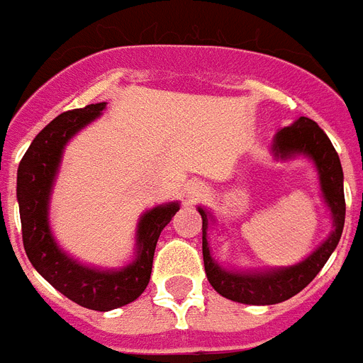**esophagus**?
I'll return each mask as SVG.
<instances>
[{"label": "esophagus", "mask_w": 363, "mask_h": 363, "mask_svg": "<svg viewBox=\"0 0 363 363\" xmlns=\"http://www.w3.org/2000/svg\"><path fill=\"white\" fill-rule=\"evenodd\" d=\"M206 193V189L204 187H202V185H193V187H191L189 189V199H199V196H202Z\"/></svg>", "instance_id": "34e87169"}]
</instances>
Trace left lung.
<instances>
[{"label": "left lung", "mask_w": 363, "mask_h": 363, "mask_svg": "<svg viewBox=\"0 0 363 363\" xmlns=\"http://www.w3.org/2000/svg\"><path fill=\"white\" fill-rule=\"evenodd\" d=\"M275 153L279 157H291L294 153H306L315 161L320 174V187L324 199L328 202L333 216L332 236L320 247L307 257L303 262L291 268L275 269L266 274H234L217 266L210 257V247L206 240L208 230V213L199 208L202 216V255H204V268L210 285L221 296L232 301L249 303V306H272L279 303L306 289L315 275L320 272L333 249L337 247L339 238L343 234L345 225V193H343V168L341 161L332 146L326 133L309 118H300L291 127L281 129L275 136Z\"/></svg>", "instance_id": "1"}]
</instances>
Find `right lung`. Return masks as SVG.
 Listing matches in <instances>:
<instances>
[{
    "mask_svg": "<svg viewBox=\"0 0 363 363\" xmlns=\"http://www.w3.org/2000/svg\"><path fill=\"white\" fill-rule=\"evenodd\" d=\"M104 108V103L88 104L86 108L67 110L35 136L20 161L16 196L22 221V242L33 268L78 306L94 311H110L131 303L150 283L153 253L159 234L176 216V202L157 206L144 213L138 223V255L133 264L120 272H99L69 259L54 242L48 228V196L57 172L63 146L78 129L88 125Z\"/></svg>",
    "mask_w": 363,
    "mask_h": 363,
    "instance_id": "obj_1",
    "label": "right lung"
}]
</instances>
